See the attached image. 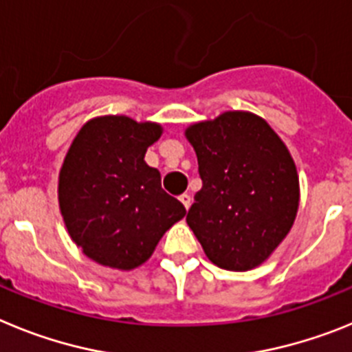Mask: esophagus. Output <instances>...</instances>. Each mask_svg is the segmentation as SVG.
I'll list each match as a JSON object with an SVG mask.
<instances>
[{"label": "esophagus", "instance_id": "1", "mask_svg": "<svg viewBox=\"0 0 352 352\" xmlns=\"http://www.w3.org/2000/svg\"><path fill=\"white\" fill-rule=\"evenodd\" d=\"M179 201H182L183 203V206L186 208V210H188V208H190V204H192V197L188 194H182L179 195Z\"/></svg>", "mask_w": 352, "mask_h": 352}]
</instances>
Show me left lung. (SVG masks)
<instances>
[{
	"label": "left lung",
	"mask_w": 352,
	"mask_h": 352,
	"mask_svg": "<svg viewBox=\"0 0 352 352\" xmlns=\"http://www.w3.org/2000/svg\"><path fill=\"white\" fill-rule=\"evenodd\" d=\"M203 188L186 223L208 259L247 272L291 231L300 201L296 166L272 126L250 113H223L186 130Z\"/></svg>",
	"instance_id": "obj_1"
}]
</instances>
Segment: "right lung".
<instances>
[{"label":"right lung","mask_w":352,"mask_h":352,"mask_svg":"<svg viewBox=\"0 0 352 352\" xmlns=\"http://www.w3.org/2000/svg\"><path fill=\"white\" fill-rule=\"evenodd\" d=\"M160 133L155 123L104 116L88 121L72 142L60 173V208L68 234L95 263L135 268L186 214L144 162Z\"/></svg>","instance_id":"obj_1"}]
</instances>
